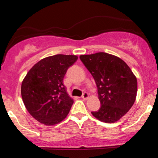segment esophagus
I'll use <instances>...</instances> for the list:
<instances>
[{
    "instance_id": "34e87169",
    "label": "esophagus",
    "mask_w": 158,
    "mask_h": 158,
    "mask_svg": "<svg viewBox=\"0 0 158 158\" xmlns=\"http://www.w3.org/2000/svg\"><path fill=\"white\" fill-rule=\"evenodd\" d=\"M81 97H82L83 99H87L89 97V95H88V94L87 93V92H85V93L82 94V96H81Z\"/></svg>"
}]
</instances>
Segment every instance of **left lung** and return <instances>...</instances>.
<instances>
[{
    "instance_id": "8db88e82",
    "label": "left lung",
    "mask_w": 158,
    "mask_h": 158,
    "mask_svg": "<svg viewBox=\"0 0 158 158\" xmlns=\"http://www.w3.org/2000/svg\"><path fill=\"white\" fill-rule=\"evenodd\" d=\"M79 58L95 80L100 101V108L91 114L102 122H117L135 102L137 78L117 56L100 52Z\"/></svg>"
}]
</instances>
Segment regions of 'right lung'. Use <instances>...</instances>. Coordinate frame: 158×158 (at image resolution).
<instances>
[{"mask_svg":"<svg viewBox=\"0 0 158 158\" xmlns=\"http://www.w3.org/2000/svg\"><path fill=\"white\" fill-rule=\"evenodd\" d=\"M77 59L74 55L49 56L29 70L21 84V97L27 110L37 121L52 126L67 117L73 100L63 79Z\"/></svg>","mask_w":158,"mask_h":158,"instance_id":"1","label":"right lung"}]
</instances>
